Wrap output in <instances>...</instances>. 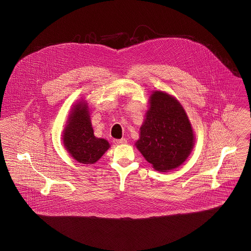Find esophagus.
<instances>
[{
  "label": "esophagus",
  "mask_w": 251,
  "mask_h": 251,
  "mask_svg": "<svg viewBox=\"0 0 251 251\" xmlns=\"http://www.w3.org/2000/svg\"><path fill=\"white\" fill-rule=\"evenodd\" d=\"M114 142H115V144H118V145H122V144L127 143V140L125 138H121V139H115Z\"/></svg>",
  "instance_id": "obj_1"
}]
</instances>
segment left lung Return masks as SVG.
<instances>
[{
	"label": "left lung",
	"instance_id": "8db88e82",
	"mask_svg": "<svg viewBox=\"0 0 251 251\" xmlns=\"http://www.w3.org/2000/svg\"><path fill=\"white\" fill-rule=\"evenodd\" d=\"M195 135L183 107L173 97L154 91L135 146L157 171L177 168L191 153Z\"/></svg>",
	"mask_w": 251,
	"mask_h": 251
}]
</instances>
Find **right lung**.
I'll return each mask as SVG.
<instances>
[{
  "label": "right lung",
  "instance_id": "right-lung-1",
  "mask_svg": "<svg viewBox=\"0 0 251 251\" xmlns=\"http://www.w3.org/2000/svg\"><path fill=\"white\" fill-rule=\"evenodd\" d=\"M63 144L73 159L84 165L94 164L110 148L107 140L94 135L85 101L81 100L72 107L63 132Z\"/></svg>",
  "mask_w": 251,
  "mask_h": 251
}]
</instances>
